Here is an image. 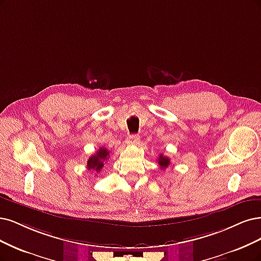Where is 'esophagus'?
I'll use <instances>...</instances> for the list:
<instances>
[{"mask_svg": "<svg viewBox=\"0 0 261 261\" xmlns=\"http://www.w3.org/2000/svg\"><path fill=\"white\" fill-rule=\"evenodd\" d=\"M126 143L129 146H137L139 143V137L137 135H129L126 139Z\"/></svg>", "mask_w": 261, "mask_h": 261, "instance_id": "obj_1", "label": "esophagus"}]
</instances>
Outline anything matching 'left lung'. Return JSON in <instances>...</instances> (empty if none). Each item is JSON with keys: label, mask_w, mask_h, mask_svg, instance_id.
<instances>
[{"label": "left lung", "mask_w": 261, "mask_h": 261, "mask_svg": "<svg viewBox=\"0 0 261 261\" xmlns=\"http://www.w3.org/2000/svg\"><path fill=\"white\" fill-rule=\"evenodd\" d=\"M158 163H159L161 169H165L170 164V160H169V158L164 156L163 154H161L158 159Z\"/></svg>", "instance_id": "8db88e82"}]
</instances>
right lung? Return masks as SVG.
Masks as SVG:
<instances>
[{
  "label": "right lung",
  "instance_id": "obj_1",
  "mask_svg": "<svg viewBox=\"0 0 261 261\" xmlns=\"http://www.w3.org/2000/svg\"><path fill=\"white\" fill-rule=\"evenodd\" d=\"M110 156V152L106 148H99L95 154H93L87 161V169L88 170H95L96 173L100 172L103 167L105 162Z\"/></svg>",
  "mask_w": 261,
  "mask_h": 261
}]
</instances>
